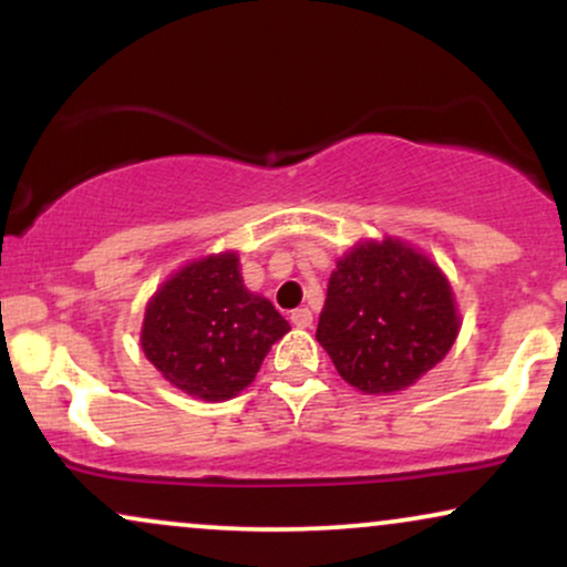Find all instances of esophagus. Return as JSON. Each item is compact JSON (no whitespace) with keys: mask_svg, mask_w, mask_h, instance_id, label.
Returning <instances> with one entry per match:
<instances>
[{"mask_svg":"<svg viewBox=\"0 0 567 567\" xmlns=\"http://www.w3.org/2000/svg\"><path fill=\"white\" fill-rule=\"evenodd\" d=\"M290 322L296 324V328H311V322H315V317H311L309 309H296L290 315Z\"/></svg>","mask_w":567,"mask_h":567,"instance_id":"1","label":"esophagus"}]
</instances>
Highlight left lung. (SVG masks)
<instances>
[{
    "mask_svg": "<svg viewBox=\"0 0 567 567\" xmlns=\"http://www.w3.org/2000/svg\"><path fill=\"white\" fill-rule=\"evenodd\" d=\"M458 328L451 282L440 266L386 237L354 245L336 264L317 341L351 386L392 394L445 360Z\"/></svg>",
    "mask_w": 567,
    "mask_h": 567,
    "instance_id": "obj_1",
    "label": "left lung"
}]
</instances>
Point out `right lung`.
<instances>
[{
	"label": "right lung",
	"instance_id": "right-lung-1",
	"mask_svg": "<svg viewBox=\"0 0 567 567\" xmlns=\"http://www.w3.org/2000/svg\"><path fill=\"white\" fill-rule=\"evenodd\" d=\"M288 320L239 277L237 252L186 264L154 292L143 315L146 360L181 392L231 400L250 386Z\"/></svg>",
	"mask_w": 567,
	"mask_h": 567
}]
</instances>
